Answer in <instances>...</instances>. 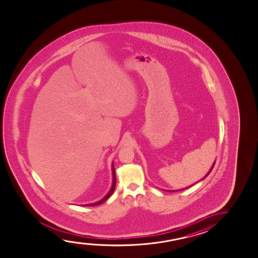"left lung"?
I'll return each mask as SVG.
<instances>
[{
	"mask_svg": "<svg viewBox=\"0 0 258 258\" xmlns=\"http://www.w3.org/2000/svg\"><path fill=\"white\" fill-rule=\"evenodd\" d=\"M215 163H216V162H214L213 165H212V167H211V168H210V171L208 172L207 174H206V175H205V176H204V178H202V179H201V180H204V179H205V178H206V177H207L208 175H209V174H210V172L212 171V169H213L214 166H215ZM191 186H193V184L191 185ZM191 186H188V187H187V188H189V187H191ZM182 188V189H185V188Z\"/></svg>",
	"mask_w": 258,
	"mask_h": 258,
	"instance_id": "obj_1",
	"label": "left lung"
}]
</instances>
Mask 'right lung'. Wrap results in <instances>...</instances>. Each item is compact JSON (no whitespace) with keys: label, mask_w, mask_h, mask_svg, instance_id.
Listing matches in <instances>:
<instances>
[{"label":"right lung","mask_w":258,"mask_h":258,"mask_svg":"<svg viewBox=\"0 0 258 258\" xmlns=\"http://www.w3.org/2000/svg\"><path fill=\"white\" fill-rule=\"evenodd\" d=\"M112 175H113V183H112L111 188H110V190L108 191V194L106 195L105 197L102 198V200L98 201L97 203H95V204H86V205H84V206H96V205H99V204H102L104 201L107 200V199H108V198L113 194V192L115 190V183H116V179H115V170L113 164H112Z\"/></svg>","instance_id":"add662e5"}]
</instances>
